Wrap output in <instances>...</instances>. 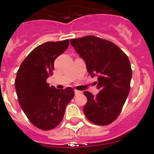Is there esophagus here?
Masks as SVG:
<instances>
[{"label": "esophagus", "instance_id": "34e87169", "mask_svg": "<svg viewBox=\"0 0 154 154\" xmlns=\"http://www.w3.org/2000/svg\"><path fill=\"white\" fill-rule=\"evenodd\" d=\"M74 92H75V95H78V94H81V91H77V90L74 91Z\"/></svg>", "mask_w": 154, "mask_h": 154}]
</instances>
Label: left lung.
<instances>
[{"mask_svg": "<svg viewBox=\"0 0 154 154\" xmlns=\"http://www.w3.org/2000/svg\"><path fill=\"white\" fill-rule=\"evenodd\" d=\"M70 44L85 62L88 73L97 77V95L84 92L88 98L84 113L96 125H109L119 116L130 91L129 58L116 44L93 35L70 39Z\"/></svg>", "mask_w": 154, "mask_h": 154, "instance_id": "8db88e82", "label": "left lung"}]
</instances>
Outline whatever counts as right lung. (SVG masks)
<instances>
[{
	"label": "right lung",
	"mask_w": 154,
	"mask_h": 154,
	"mask_svg": "<svg viewBox=\"0 0 154 154\" xmlns=\"http://www.w3.org/2000/svg\"><path fill=\"white\" fill-rule=\"evenodd\" d=\"M68 45L69 39L38 45L17 72L14 86L20 106L29 121L42 130H49L60 123L66 105L74 97L70 87L57 89L46 83L53 75L54 60Z\"/></svg>",
	"instance_id": "obj_1"
}]
</instances>
